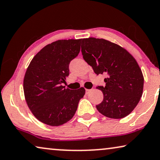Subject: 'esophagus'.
<instances>
[{
	"label": "esophagus",
	"instance_id": "34e87169",
	"mask_svg": "<svg viewBox=\"0 0 160 160\" xmlns=\"http://www.w3.org/2000/svg\"><path fill=\"white\" fill-rule=\"evenodd\" d=\"M91 90V89H86V93H88L89 92H90Z\"/></svg>",
	"mask_w": 160,
	"mask_h": 160
}]
</instances>
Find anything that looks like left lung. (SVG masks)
I'll use <instances>...</instances> for the list:
<instances>
[{
    "mask_svg": "<svg viewBox=\"0 0 160 160\" xmlns=\"http://www.w3.org/2000/svg\"><path fill=\"white\" fill-rule=\"evenodd\" d=\"M85 61L97 74H106L105 86H98L103 101L97 105L100 113L110 118H122L135 109L142 97L144 78L135 58L127 50L104 39L82 40Z\"/></svg>",
    "mask_w": 160,
    "mask_h": 160,
    "instance_id": "8db88e82",
    "label": "left lung"
}]
</instances>
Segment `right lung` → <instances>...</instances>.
Masks as SVG:
<instances>
[{
    "label": "right lung",
    "mask_w": 160,
    "mask_h": 160,
    "mask_svg": "<svg viewBox=\"0 0 160 160\" xmlns=\"http://www.w3.org/2000/svg\"><path fill=\"white\" fill-rule=\"evenodd\" d=\"M80 39L58 40L44 47L32 59L23 80L25 99L41 122L61 126L73 118L86 93L62 86L69 74V65L80 50Z\"/></svg>",
    "instance_id": "obj_1"
}]
</instances>
